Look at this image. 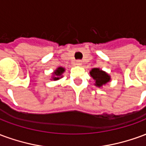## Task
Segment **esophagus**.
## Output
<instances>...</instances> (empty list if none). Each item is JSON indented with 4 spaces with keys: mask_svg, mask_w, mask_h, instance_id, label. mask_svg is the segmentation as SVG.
Masks as SVG:
<instances>
[{
    "mask_svg": "<svg viewBox=\"0 0 146 146\" xmlns=\"http://www.w3.org/2000/svg\"><path fill=\"white\" fill-rule=\"evenodd\" d=\"M75 64H76V66H81V65H82V61H81V60H77L76 62H75Z\"/></svg>",
    "mask_w": 146,
    "mask_h": 146,
    "instance_id": "34e87169",
    "label": "esophagus"
}]
</instances>
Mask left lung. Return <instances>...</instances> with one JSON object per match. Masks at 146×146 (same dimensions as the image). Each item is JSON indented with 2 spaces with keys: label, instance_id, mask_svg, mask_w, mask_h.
I'll list each match as a JSON object with an SVG mask.
<instances>
[{
  "label": "left lung",
  "instance_id": "1",
  "mask_svg": "<svg viewBox=\"0 0 146 146\" xmlns=\"http://www.w3.org/2000/svg\"><path fill=\"white\" fill-rule=\"evenodd\" d=\"M90 74L92 78L95 80V85L98 88H100L102 85H105L106 84L110 82L111 80L110 75L104 71L100 70L99 68H93L90 71Z\"/></svg>",
  "mask_w": 146,
  "mask_h": 146
}]
</instances>
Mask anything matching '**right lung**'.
<instances>
[{
	"label": "right lung",
	"mask_w": 146,
	"mask_h": 146,
	"mask_svg": "<svg viewBox=\"0 0 146 146\" xmlns=\"http://www.w3.org/2000/svg\"><path fill=\"white\" fill-rule=\"evenodd\" d=\"M65 72V69L63 67H58L56 70H54V73H52L53 76H52V80H59L60 78L62 77V73Z\"/></svg>",
	"instance_id": "1"
}]
</instances>
